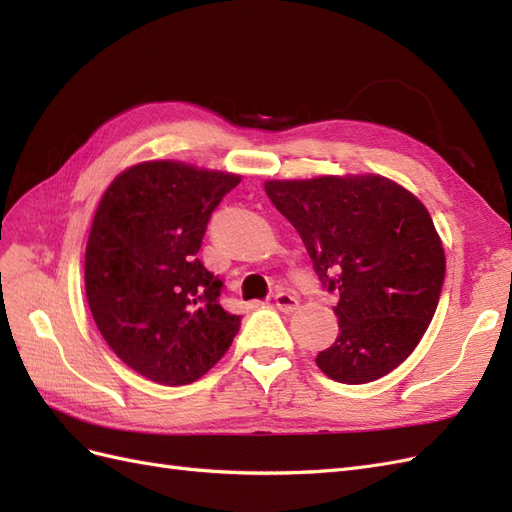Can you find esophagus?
I'll list each match as a JSON object with an SVG mask.
<instances>
[{
	"label": "esophagus",
	"mask_w": 512,
	"mask_h": 512,
	"mask_svg": "<svg viewBox=\"0 0 512 512\" xmlns=\"http://www.w3.org/2000/svg\"><path fill=\"white\" fill-rule=\"evenodd\" d=\"M275 305H277V309H280V312L290 314V312H294V309L299 307V299L294 297V294H290V292H277L275 294Z\"/></svg>",
	"instance_id": "obj_1"
}]
</instances>
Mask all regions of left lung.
<instances>
[{"label": "left lung", "mask_w": 512, "mask_h": 512, "mask_svg": "<svg viewBox=\"0 0 512 512\" xmlns=\"http://www.w3.org/2000/svg\"><path fill=\"white\" fill-rule=\"evenodd\" d=\"M297 228L322 286L337 292L335 342L316 365L344 384L404 363L436 314L446 258L425 205L380 175L265 181Z\"/></svg>", "instance_id": "left-lung-1"}]
</instances>
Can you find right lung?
<instances>
[{"label": "right lung", "instance_id": "1", "mask_svg": "<svg viewBox=\"0 0 512 512\" xmlns=\"http://www.w3.org/2000/svg\"><path fill=\"white\" fill-rule=\"evenodd\" d=\"M239 175L173 160L141 162L108 185L91 222L85 292L102 337L138 374L190 384L218 363L241 316L198 250Z\"/></svg>", "mask_w": 512, "mask_h": 512}]
</instances>
